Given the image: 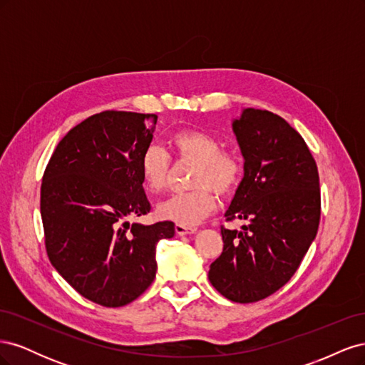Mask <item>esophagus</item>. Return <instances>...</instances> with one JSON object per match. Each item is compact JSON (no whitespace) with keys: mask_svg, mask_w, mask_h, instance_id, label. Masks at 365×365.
<instances>
[{"mask_svg":"<svg viewBox=\"0 0 365 365\" xmlns=\"http://www.w3.org/2000/svg\"><path fill=\"white\" fill-rule=\"evenodd\" d=\"M175 231H176V235H180V236H185V235H193L195 231H196V228H193V227H187V225H180V224H176V225H175Z\"/></svg>","mask_w":365,"mask_h":365,"instance_id":"esophagus-1","label":"esophagus"}]
</instances>
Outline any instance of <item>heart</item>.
I'll return each instance as SVG.
<instances>
[{"mask_svg":"<svg viewBox=\"0 0 365 365\" xmlns=\"http://www.w3.org/2000/svg\"><path fill=\"white\" fill-rule=\"evenodd\" d=\"M170 148L180 160L195 163L193 190L173 193L157 205L161 219L193 227L217 205V195L230 196L242 181L244 165L233 150L222 149L220 141L201 129H180L170 137ZM141 180L150 192H160L168 182L170 157L163 148L149 145L138 160Z\"/></svg>","mask_w":365,"mask_h":365,"instance_id":"b5f03b06","label":"heart"}]
</instances>
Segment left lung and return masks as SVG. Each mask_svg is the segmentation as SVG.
Returning a JSON list of instances; mask_svg holds the SVG:
<instances>
[{
  "label": "left lung",
  "mask_w": 365,
  "mask_h": 365,
  "mask_svg": "<svg viewBox=\"0 0 365 365\" xmlns=\"http://www.w3.org/2000/svg\"><path fill=\"white\" fill-rule=\"evenodd\" d=\"M233 132L244 178L225 217L248 224L242 231L220 228L224 250L208 280L228 300L254 303L291 280L315 239L319 176L303 137L280 115L247 108L233 120Z\"/></svg>",
  "instance_id": "8db88e82"
}]
</instances>
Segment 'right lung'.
Returning <instances> with one entry per match:
<instances>
[{"label":"right lung","mask_w":365,"mask_h":365,"mask_svg":"<svg viewBox=\"0 0 365 365\" xmlns=\"http://www.w3.org/2000/svg\"><path fill=\"white\" fill-rule=\"evenodd\" d=\"M155 114L103 111L54 149L42 176L41 216L48 259L82 297L105 307L134 302L155 279L158 240L170 220L129 224L150 212L138 170Z\"/></svg>","instance_id":"obj_1"}]
</instances>
